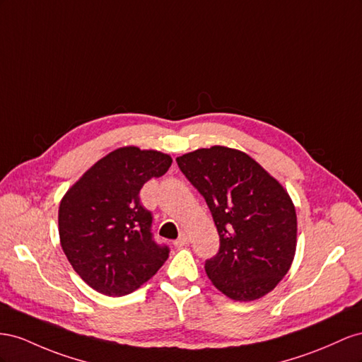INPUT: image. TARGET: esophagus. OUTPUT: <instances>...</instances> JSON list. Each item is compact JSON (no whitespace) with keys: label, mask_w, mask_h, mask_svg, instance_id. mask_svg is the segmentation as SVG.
<instances>
[{"label":"esophagus","mask_w":362,"mask_h":362,"mask_svg":"<svg viewBox=\"0 0 362 362\" xmlns=\"http://www.w3.org/2000/svg\"><path fill=\"white\" fill-rule=\"evenodd\" d=\"M187 244H188V236L185 235V233H182V235L179 236V238L174 241V245L177 247V249H182V247H183V245H187Z\"/></svg>","instance_id":"34e87169"}]
</instances>
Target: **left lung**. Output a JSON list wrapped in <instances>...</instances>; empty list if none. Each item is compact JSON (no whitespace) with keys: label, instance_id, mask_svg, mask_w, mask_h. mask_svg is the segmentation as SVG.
<instances>
[{"label":"left lung","instance_id":"left-lung-1","mask_svg":"<svg viewBox=\"0 0 362 362\" xmlns=\"http://www.w3.org/2000/svg\"><path fill=\"white\" fill-rule=\"evenodd\" d=\"M177 165L208 203L220 250L204 270L232 300L252 302L290 270L297 215L290 195L249 154L214 146L179 156Z\"/></svg>","mask_w":362,"mask_h":362}]
</instances>
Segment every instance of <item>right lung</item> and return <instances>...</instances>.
<instances>
[{"label":"right lung","mask_w":362,"mask_h":362,"mask_svg":"<svg viewBox=\"0 0 362 362\" xmlns=\"http://www.w3.org/2000/svg\"><path fill=\"white\" fill-rule=\"evenodd\" d=\"M168 154L122 147L95 162L66 191L59 206V235L76 273L105 296H126L168 259L153 240L151 212L139 191L171 167Z\"/></svg>","instance_id":"obj_1"}]
</instances>
